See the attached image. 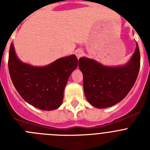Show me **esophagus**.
I'll return each instance as SVG.
<instances>
[{
  "instance_id": "34e87169",
  "label": "esophagus",
  "mask_w": 150,
  "mask_h": 150,
  "mask_svg": "<svg viewBox=\"0 0 150 150\" xmlns=\"http://www.w3.org/2000/svg\"><path fill=\"white\" fill-rule=\"evenodd\" d=\"M75 53H76V57H77V59H79V58H80V57L83 55V50H77Z\"/></svg>"
}]
</instances>
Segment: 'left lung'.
Returning <instances> with one entry per match:
<instances>
[{
    "label": "left lung",
    "mask_w": 150,
    "mask_h": 150,
    "mask_svg": "<svg viewBox=\"0 0 150 150\" xmlns=\"http://www.w3.org/2000/svg\"><path fill=\"white\" fill-rule=\"evenodd\" d=\"M140 65L138 45L129 62L123 66L107 67L93 59L80 58L86 98L94 107L106 108L126 97L134 84Z\"/></svg>",
    "instance_id": "obj_1"
}]
</instances>
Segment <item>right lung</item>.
I'll use <instances>...</instances> for the list:
<instances>
[{
  "label": "right lung",
  "mask_w": 150,
  "mask_h": 150,
  "mask_svg": "<svg viewBox=\"0 0 150 150\" xmlns=\"http://www.w3.org/2000/svg\"><path fill=\"white\" fill-rule=\"evenodd\" d=\"M77 64L76 55H71L44 67H34L21 62L10 45L8 67L12 82L22 98L38 109L52 110L60 107L67 79Z\"/></svg>",
  "instance_id": "1"
}]
</instances>
